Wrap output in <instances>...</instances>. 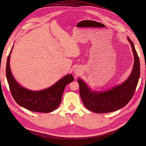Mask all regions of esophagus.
Returning a JSON list of instances; mask_svg holds the SVG:
<instances>
[{"instance_id":"34e87169","label":"esophagus","mask_w":146,"mask_h":146,"mask_svg":"<svg viewBox=\"0 0 146 146\" xmlns=\"http://www.w3.org/2000/svg\"><path fill=\"white\" fill-rule=\"evenodd\" d=\"M75 73H76V74H78V72H76Z\"/></svg>"}]
</instances>
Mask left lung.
Masks as SVG:
<instances>
[{
    "label": "left lung",
    "instance_id": "1",
    "mask_svg": "<svg viewBox=\"0 0 146 146\" xmlns=\"http://www.w3.org/2000/svg\"><path fill=\"white\" fill-rule=\"evenodd\" d=\"M131 44L134 57L133 71L129 78L119 85L104 92L92 91L82 79L78 82L79 93L84 105L89 110L96 113H108L124 107L133 98L140 78V60L133 41Z\"/></svg>",
    "mask_w": 146,
    "mask_h": 146
}]
</instances>
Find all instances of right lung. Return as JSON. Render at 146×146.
Returning a JSON list of instances; mask_svg holds the SVG:
<instances>
[{
  "instance_id": "add662e5",
  "label": "right lung",
  "mask_w": 146,
  "mask_h": 146,
  "mask_svg": "<svg viewBox=\"0 0 146 146\" xmlns=\"http://www.w3.org/2000/svg\"><path fill=\"white\" fill-rule=\"evenodd\" d=\"M12 48L7 60L6 75L14 100L31 111L48 113L54 111L61 102L66 86L73 81V76L67 74L52 86L40 91H33L23 88L15 80L11 73L9 61Z\"/></svg>"
}]
</instances>
